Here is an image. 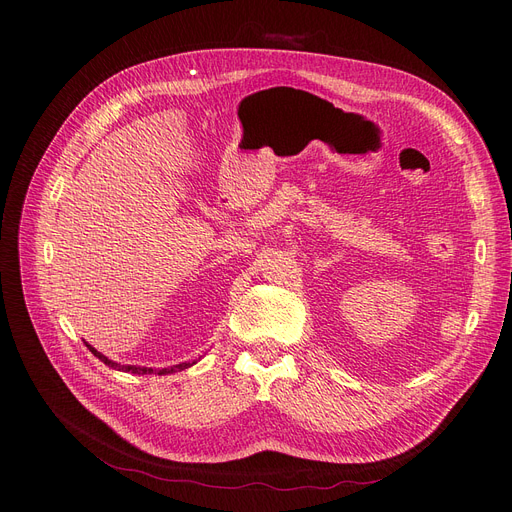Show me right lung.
I'll list each match as a JSON object with an SVG mask.
<instances>
[{
    "instance_id": "1",
    "label": "right lung",
    "mask_w": 512,
    "mask_h": 512,
    "mask_svg": "<svg viewBox=\"0 0 512 512\" xmlns=\"http://www.w3.org/2000/svg\"><path fill=\"white\" fill-rule=\"evenodd\" d=\"M87 344V348L89 351L99 359V361H103L107 367H112V369H118V371H126V373H137V375H147V373H157V375H168V373H176V371H182V369H188V367H193L197 361H184V363H178V365H172V367H164V369H155V367H141V365H120V363H116V361H112V359H107L105 355H101L97 348H93L89 342H85Z\"/></svg>"
}]
</instances>
